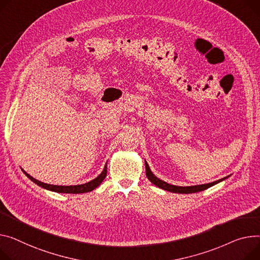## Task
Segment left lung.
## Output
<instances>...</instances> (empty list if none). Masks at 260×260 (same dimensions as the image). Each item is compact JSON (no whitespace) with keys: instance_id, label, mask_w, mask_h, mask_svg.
<instances>
[{"instance_id":"8db88e82","label":"left lung","mask_w":260,"mask_h":260,"mask_svg":"<svg viewBox=\"0 0 260 260\" xmlns=\"http://www.w3.org/2000/svg\"><path fill=\"white\" fill-rule=\"evenodd\" d=\"M145 170H146V177L147 179L155 186H158L159 188H162L164 190H167V191H170V192H176V193H194V192H199V191H203V190L205 189H208L209 187L226 180L228 177L226 178H222L220 180H217L215 182H212V183H208V184H204V185H197V186H187V187H182V186H176V185H170L160 179H158L157 177H155L151 170L149 169V166L147 164V162L145 161Z\"/></svg>"}]
</instances>
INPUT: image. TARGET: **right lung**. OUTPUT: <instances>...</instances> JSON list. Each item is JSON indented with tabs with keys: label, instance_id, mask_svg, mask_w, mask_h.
<instances>
[{
	"label": "right lung",
	"instance_id": "add662e5",
	"mask_svg": "<svg viewBox=\"0 0 260 260\" xmlns=\"http://www.w3.org/2000/svg\"><path fill=\"white\" fill-rule=\"evenodd\" d=\"M107 165L105 166V169H103V171L101 172V174L96 178L94 179L93 181L89 182V183H85V184H82V185H75V186H58V185H50V184H46V183H43L41 181H38L34 178H32L31 176H29L26 171L23 170L24 174L36 184H38L39 186L45 188V189H48V190H51V191H55V192H59V193H84V192H89V191H92V190H94L96 187H98L102 181L106 179L107 177Z\"/></svg>",
	"mask_w": 260,
	"mask_h": 260
}]
</instances>
